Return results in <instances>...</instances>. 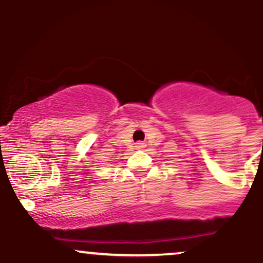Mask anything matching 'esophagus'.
Masks as SVG:
<instances>
[{"mask_svg":"<svg viewBox=\"0 0 263 263\" xmlns=\"http://www.w3.org/2000/svg\"><path fill=\"white\" fill-rule=\"evenodd\" d=\"M136 149H143L144 147H146V144L143 143V142H138V143H136Z\"/></svg>","mask_w":263,"mask_h":263,"instance_id":"1","label":"esophagus"}]
</instances>
